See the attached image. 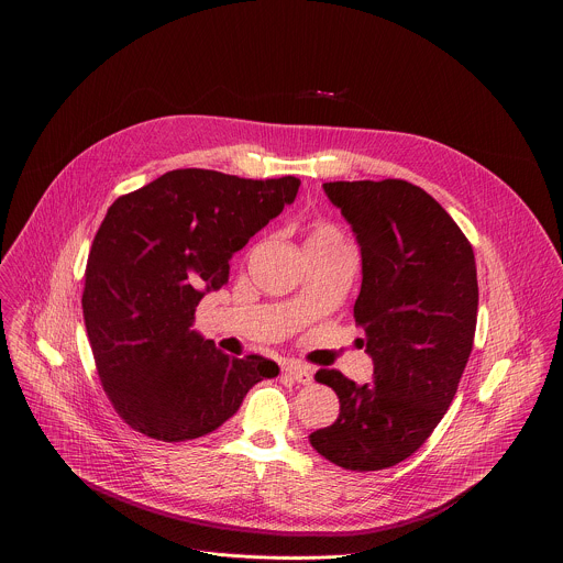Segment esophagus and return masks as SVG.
<instances>
[{
  "label": "esophagus",
  "instance_id": "34e87169",
  "mask_svg": "<svg viewBox=\"0 0 563 563\" xmlns=\"http://www.w3.org/2000/svg\"><path fill=\"white\" fill-rule=\"evenodd\" d=\"M283 372L287 376H291L296 383H302V385H309L313 380V367L305 365V363H298V361H289Z\"/></svg>",
  "mask_w": 563,
  "mask_h": 563
}]
</instances>
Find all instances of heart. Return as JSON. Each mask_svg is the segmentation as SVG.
I'll list each match as a JSON object with an SVG mask.
<instances>
[{"label":"heart","instance_id":"1","mask_svg":"<svg viewBox=\"0 0 563 563\" xmlns=\"http://www.w3.org/2000/svg\"><path fill=\"white\" fill-rule=\"evenodd\" d=\"M339 240H343V238H341L336 227L325 224V222H318V224H313L309 229L307 240H305V247L307 245H316V243H339Z\"/></svg>","mask_w":563,"mask_h":563}]
</instances>
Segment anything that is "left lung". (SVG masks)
Wrapping results in <instances>:
<instances>
[{"label": "left lung", "mask_w": 563, "mask_h": 563, "mask_svg": "<svg viewBox=\"0 0 563 563\" xmlns=\"http://www.w3.org/2000/svg\"><path fill=\"white\" fill-rule=\"evenodd\" d=\"M323 189L361 247L354 318L374 376L356 385L339 369L316 372L336 391L341 412L309 443L345 470H385L426 443L456 394L476 330L474 252L450 213L412 183Z\"/></svg>", "instance_id": "1"}]
</instances>
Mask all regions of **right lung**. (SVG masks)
Here are the masks:
<instances>
[{
  "label": "right lung",
  "mask_w": 563,
  "mask_h": 563,
  "mask_svg": "<svg viewBox=\"0 0 563 563\" xmlns=\"http://www.w3.org/2000/svg\"><path fill=\"white\" fill-rule=\"evenodd\" d=\"M300 180H247L176 169L118 198L85 274V325L115 412L144 437L178 443L233 417L247 391L278 376L263 356L231 358L200 336L194 313L229 280V261Z\"/></svg>",
  "instance_id": "1"
}]
</instances>
